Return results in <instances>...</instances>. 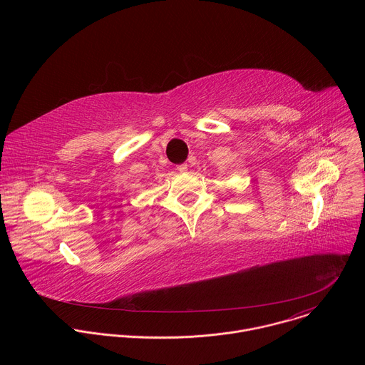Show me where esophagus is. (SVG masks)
<instances>
[{
  "label": "esophagus",
  "mask_w": 365,
  "mask_h": 365,
  "mask_svg": "<svg viewBox=\"0 0 365 365\" xmlns=\"http://www.w3.org/2000/svg\"><path fill=\"white\" fill-rule=\"evenodd\" d=\"M178 170H179L180 173H186V172H187V165H179V166H178Z\"/></svg>",
  "instance_id": "34e87169"
}]
</instances>
